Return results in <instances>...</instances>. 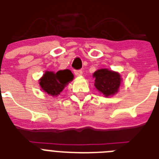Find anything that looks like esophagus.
Returning a JSON list of instances; mask_svg holds the SVG:
<instances>
[{
	"label": "esophagus",
	"mask_w": 159,
	"mask_h": 159,
	"mask_svg": "<svg viewBox=\"0 0 159 159\" xmlns=\"http://www.w3.org/2000/svg\"><path fill=\"white\" fill-rule=\"evenodd\" d=\"M75 75L76 76H81L83 75V71L82 70H75Z\"/></svg>",
	"instance_id": "34e87169"
}]
</instances>
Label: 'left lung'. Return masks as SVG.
<instances>
[{"instance_id":"obj_1","label":"left lung","mask_w":159,"mask_h":159,"mask_svg":"<svg viewBox=\"0 0 159 159\" xmlns=\"http://www.w3.org/2000/svg\"><path fill=\"white\" fill-rule=\"evenodd\" d=\"M95 86L104 96L109 97L119 91L122 78L118 72L108 69H101L93 74Z\"/></svg>"}]
</instances>
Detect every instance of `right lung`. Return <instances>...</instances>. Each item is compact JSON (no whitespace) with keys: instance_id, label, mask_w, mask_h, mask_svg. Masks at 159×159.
I'll use <instances>...</instances> for the list:
<instances>
[{"instance_id":"obj_1","label":"right lung","mask_w":159,"mask_h":159,"mask_svg":"<svg viewBox=\"0 0 159 159\" xmlns=\"http://www.w3.org/2000/svg\"><path fill=\"white\" fill-rule=\"evenodd\" d=\"M74 75L70 70H58V72L45 71L39 79L41 89L51 96H58L63 91L64 87L73 80Z\"/></svg>"}]
</instances>
